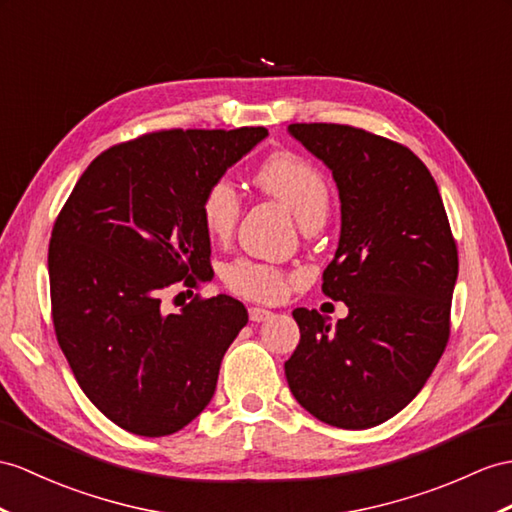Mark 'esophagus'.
I'll return each instance as SVG.
<instances>
[{
  "label": "esophagus",
  "mask_w": 512,
  "mask_h": 512,
  "mask_svg": "<svg viewBox=\"0 0 512 512\" xmlns=\"http://www.w3.org/2000/svg\"><path fill=\"white\" fill-rule=\"evenodd\" d=\"M271 315H273V313H271V310H267V308H260V306H252V308H249V319L256 321V323L267 321Z\"/></svg>",
  "instance_id": "esophagus-1"
}]
</instances>
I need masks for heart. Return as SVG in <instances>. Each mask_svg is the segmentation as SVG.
I'll return each instance as SVG.
<instances>
[{
    "instance_id": "obj_1",
    "label": "heart",
    "mask_w": 512,
    "mask_h": 512,
    "mask_svg": "<svg viewBox=\"0 0 512 512\" xmlns=\"http://www.w3.org/2000/svg\"><path fill=\"white\" fill-rule=\"evenodd\" d=\"M254 184L269 197L289 206L299 223L306 228L321 226L330 210V186L323 173L302 156L276 152L260 162L254 173ZM204 228L226 239L232 234L241 215V197L228 178H215L199 199ZM223 282L236 295L258 302H278L286 293L284 271L258 260L239 258L223 271Z\"/></svg>"
}]
</instances>
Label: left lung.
I'll use <instances>...</instances> for the list:
<instances>
[{"mask_svg":"<svg viewBox=\"0 0 512 512\" xmlns=\"http://www.w3.org/2000/svg\"><path fill=\"white\" fill-rule=\"evenodd\" d=\"M289 132L339 186L341 239L321 291L350 315L330 330L317 310H293L286 382L319 421L373 428L423 389L450 341L456 241L439 186L406 145L343 123Z\"/></svg>","mask_w":512,"mask_h":512,"instance_id":"8db88e82","label":"left lung"}]
</instances>
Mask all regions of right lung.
<instances>
[{
  "label": "right lung",
  "mask_w": 512,
  "mask_h": 512,
  "mask_svg": "<svg viewBox=\"0 0 512 512\" xmlns=\"http://www.w3.org/2000/svg\"><path fill=\"white\" fill-rule=\"evenodd\" d=\"M265 128L158 130L108 147L49 239V295L62 354L86 397L139 436H167L213 400L223 354L247 323L230 295L162 306L210 269L199 199ZM193 293V291H191Z\"/></svg>",
  "instance_id": "add662e5"
}]
</instances>
